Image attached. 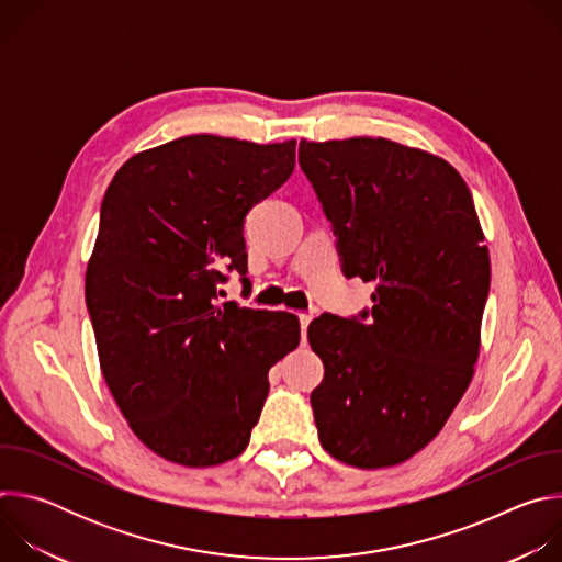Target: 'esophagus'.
I'll return each instance as SVG.
<instances>
[{"label": "esophagus", "instance_id": "1", "mask_svg": "<svg viewBox=\"0 0 562 562\" xmlns=\"http://www.w3.org/2000/svg\"><path fill=\"white\" fill-rule=\"evenodd\" d=\"M311 313H300L297 319H300V334H302V340L306 338V329H308V323H311Z\"/></svg>", "mask_w": 562, "mask_h": 562}]
</instances>
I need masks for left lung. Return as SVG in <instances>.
<instances>
[{"label":"left lung","instance_id":"left-lung-1","mask_svg":"<svg viewBox=\"0 0 562 562\" xmlns=\"http://www.w3.org/2000/svg\"><path fill=\"white\" fill-rule=\"evenodd\" d=\"M300 167L345 276L375 284L371 308L308 325L325 364L311 391L319 445L360 469L405 462L445 427L477 360L492 267L471 191L445 159L384 137L302 139Z\"/></svg>","mask_w":562,"mask_h":562}]
</instances>
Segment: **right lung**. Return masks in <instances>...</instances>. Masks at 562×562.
I'll use <instances>...</instances> for the list:
<instances>
[{
    "label": "right lung",
    "mask_w": 562,
    "mask_h": 562,
    "mask_svg": "<svg viewBox=\"0 0 562 562\" xmlns=\"http://www.w3.org/2000/svg\"><path fill=\"white\" fill-rule=\"evenodd\" d=\"M295 167V139L189 135L133 155L111 180L87 269L100 367L157 456L213 467L243 453L269 369L300 345L286 311L217 302L247 278L245 217Z\"/></svg>",
    "instance_id": "add662e5"
}]
</instances>
